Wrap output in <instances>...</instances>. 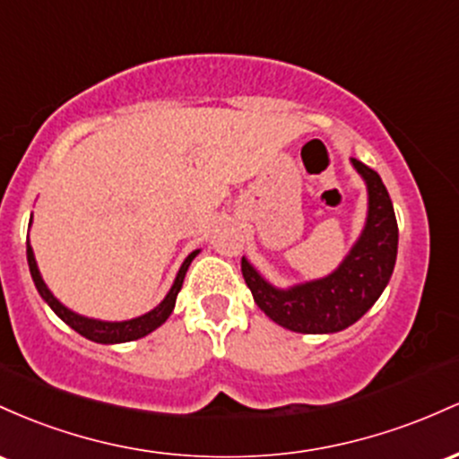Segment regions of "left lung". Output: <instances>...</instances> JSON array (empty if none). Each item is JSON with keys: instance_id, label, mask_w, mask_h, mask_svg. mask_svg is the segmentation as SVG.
Here are the masks:
<instances>
[{"instance_id": "obj_1", "label": "left lung", "mask_w": 459, "mask_h": 459, "mask_svg": "<svg viewBox=\"0 0 459 459\" xmlns=\"http://www.w3.org/2000/svg\"><path fill=\"white\" fill-rule=\"evenodd\" d=\"M351 164L367 184V221L349 254L329 275L280 288L243 255V277L257 307L290 332H342L373 307L393 277L399 245L393 202L373 169L355 158Z\"/></svg>"}]
</instances>
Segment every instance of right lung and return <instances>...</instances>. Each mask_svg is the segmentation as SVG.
<instances>
[{
	"mask_svg": "<svg viewBox=\"0 0 459 459\" xmlns=\"http://www.w3.org/2000/svg\"><path fill=\"white\" fill-rule=\"evenodd\" d=\"M30 225H32V219H30ZM197 254H199V249H195L193 254L186 255V260H184L182 266H179L178 275H175L171 290L167 292V297H164L162 301L153 307V310L141 314V316H136V318H127V321H101V318H89V316H84V314H77L74 310H69L65 303H60L58 299L54 297V292L49 290L48 284H45L43 275H40L39 264H36V257H34V249H32V245H30V238H28V266H30V273H32V280H34L36 290H39V295L43 297V301L56 312V316L63 318L66 325H69L71 329H75L80 336L89 338V341L100 342V344H118V342L138 341V338L147 336V333H152L153 329L160 327L162 323L171 316V312L175 307V299H178V292L182 290L184 277H186L190 262L197 257Z\"/></svg>",
	"mask_w": 459,
	"mask_h": 459,
	"instance_id": "add662e5",
	"label": "right lung"
}]
</instances>
